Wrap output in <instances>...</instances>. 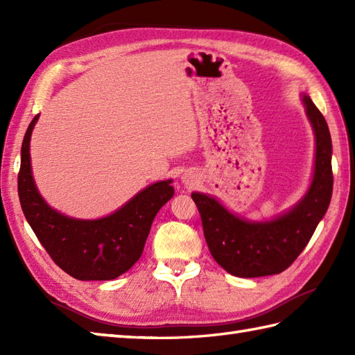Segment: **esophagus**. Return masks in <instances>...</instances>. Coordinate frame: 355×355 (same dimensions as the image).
Here are the masks:
<instances>
[{
    "label": "esophagus",
    "instance_id": "1",
    "mask_svg": "<svg viewBox=\"0 0 355 355\" xmlns=\"http://www.w3.org/2000/svg\"><path fill=\"white\" fill-rule=\"evenodd\" d=\"M184 182H186V184H189V180H184Z\"/></svg>",
    "mask_w": 355,
    "mask_h": 355
}]
</instances>
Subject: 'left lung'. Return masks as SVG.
Wrapping results in <instances>:
<instances>
[{"label":"left lung","instance_id":"left-lung-1","mask_svg":"<svg viewBox=\"0 0 355 355\" xmlns=\"http://www.w3.org/2000/svg\"><path fill=\"white\" fill-rule=\"evenodd\" d=\"M306 116L315 135V162L310 189L290 212L266 223H248L230 214L215 198L193 192L202 230L214 259L238 277L282 273L302 253L327 214L333 195L331 135L325 117L308 96Z\"/></svg>","mask_w":355,"mask_h":355}]
</instances>
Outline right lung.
I'll return each mask as SVG.
<instances>
[{
	"label": "right lung",
	"mask_w": 355,
	"mask_h": 355,
	"mask_svg": "<svg viewBox=\"0 0 355 355\" xmlns=\"http://www.w3.org/2000/svg\"><path fill=\"white\" fill-rule=\"evenodd\" d=\"M40 114L30 122L21 148L18 195L36 238L65 273L79 281H110L130 270L143 253L150 224L172 197L171 180L139 192L101 220H74L53 210L37 192L30 166V137Z\"/></svg>",
	"instance_id": "1"
}]
</instances>
